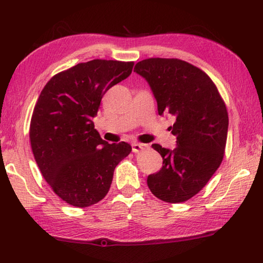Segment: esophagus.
<instances>
[{
  "instance_id": "34e87169",
  "label": "esophagus",
  "mask_w": 263,
  "mask_h": 263,
  "mask_svg": "<svg viewBox=\"0 0 263 263\" xmlns=\"http://www.w3.org/2000/svg\"><path fill=\"white\" fill-rule=\"evenodd\" d=\"M148 148V145L146 144H141V142H133L132 144V151L135 153H139L141 151H145Z\"/></svg>"
}]
</instances>
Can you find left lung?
Masks as SVG:
<instances>
[{
	"label": "left lung",
	"instance_id": "1",
	"mask_svg": "<svg viewBox=\"0 0 263 263\" xmlns=\"http://www.w3.org/2000/svg\"><path fill=\"white\" fill-rule=\"evenodd\" d=\"M135 70L148 82L159 115L176 118L169 127L176 147L152 145L163 162L158 173L148 175L147 185L163 202H185L205 186L224 158L226 105L208 74L186 61L149 58L138 62Z\"/></svg>",
	"mask_w": 263,
	"mask_h": 263
}]
</instances>
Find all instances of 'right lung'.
I'll list each match as a JSON object with an SVG mask.
<instances>
[{
  "mask_svg": "<svg viewBox=\"0 0 263 263\" xmlns=\"http://www.w3.org/2000/svg\"><path fill=\"white\" fill-rule=\"evenodd\" d=\"M133 61L95 59L55 74L39 95L30 124L35 162L66 203L87 208L105 197L117 164L130 154L127 142L108 144L94 119L101 100L131 74Z\"/></svg>",
  "mask_w": 263,
  "mask_h": 263,
  "instance_id": "right-lung-1",
  "label": "right lung"
}]
</instances>
